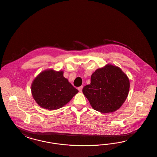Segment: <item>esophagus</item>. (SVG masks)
Returning a JSON list of instances; mask_svg holds the SVG:
<instances>
[{
	"label": "esophagus",
	"mask_w": 157,
	"mask_h": 157,
	"mask_svg": "<svg viewBox=\"0 0 157 157\" xmlns=\"http://www.w3.org/2000/svg\"><path fill=\"white\" fill-rule=\"evenodd\" d=\"M82 88H83V86H79V87L78 88V90H79V92H82Z\"/></svg>",
	"instance_id": "1"
}]
</instances>
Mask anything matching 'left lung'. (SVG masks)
Masks as SVG:
<instances>
[{
    "mask_svg": "<svg viewBox=\"0 0 157 157\" xmlns=\"http://www.w3.org/2000/svg\"><path fill=\"white\" fill-rule=\"evenodd\" d=\"M129 80L118 67L108 64L97 69L90 83L82 90L92 108L106 113L118 110L124 103L129 90Z\"/></svg>",
    "mask_w": 157,
    "mask_h": 157,
    "instance_id": "8db88e82",
    "label": "left lung"
}]
</instances>
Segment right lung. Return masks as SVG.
Returning <instances> with one entry per match:
<instances>
[{
  "label": "right lung",
  "instance_id": "1",
  "mask_svg": "<svg viewBox=\"0 0 157 157\" xmlns=\"http://www.w3.org/2000/svg\"><path fill=\"white\" fill-rule=\"evenodd\" d=\"M31 91L37 104L48 110L63 107L78 92L63 76V71L53 69L46 70L37 75L32 83Z\"/></svg>",
  "mask_w": 157,
  "mask_h": 157
}]
</instances>
